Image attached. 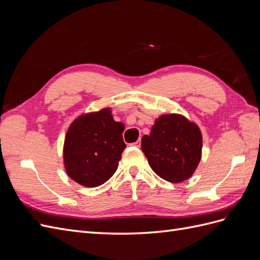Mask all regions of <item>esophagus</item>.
<instances>
[{
    "label": "esophagus",
    "instance_id": "obj_1",
    "mask_svg": "<svg viewBox=\"0 0 260 260\" xmlns=\"http://www.w3.org/2000/svg\"><path fill=\"white\" fill-rule=\"evenodd\" d=\"M131 145H132V146H136V147H140V146H141V141H140V140H138L137 142H133V143H131Z\"/></svg>",
    "mask_w": 260,
    "mask_h": 260
}]
</instances>
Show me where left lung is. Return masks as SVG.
Returning <instances> with one entry per match:
<instances>
[{"label": "left lung", "mask_w": 260, "mask_h": 260, "mask_svg": "<svg viewBox=\"0 0 260 260\" xmlns=\"http://www.w3.org/2000/svg\"><path fill=\"white\" fill-rule=\"evenodd\" d=\"M142 151L157 176L172 183L190 178L202 156V135L196 124L180 115H162L151 135L143 136Z\"/></svg>", "instance_id": "8db88e82"}]
</instances>
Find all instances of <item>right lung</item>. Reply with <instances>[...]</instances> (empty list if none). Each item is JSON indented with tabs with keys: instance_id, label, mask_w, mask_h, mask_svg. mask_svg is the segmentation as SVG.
<instances>
[{
	"instance_id": "obj_1",
	"label": "right lung",
	"mask_w": 260,
	"mask_h": 260,
	"mask_svg": "<svg viewBox=\"0 0 260 260\" xmlns=\"http://www.w3.org/2000/svg\"><path fill=\"white\" fill-rule=\"evenodd\" d=\"M124 125L116 122L111 109L86 114L70 125L64 145L68 176L83 186L105 183L117 170L125 148Z\"/></svg>"
}]
</instances>
